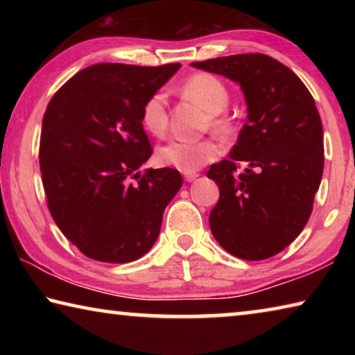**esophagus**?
Returning a JSON list of instances; mask_svg holds the SVG:
<instances>
[{
    "mask_svg": "<svg viewBox=\"0 0 355 355\" xmlns=\"http://www.w3.org/2000/svg\"><path fill=\"white\" fill-rule=\"evenodd\" d=\"M183 177H184L186 182H194V180L199 177V173H197V172H184Z\"/></svg>",
    "mask_w": 355,
    "mask_h": 355,
    "instance_id": "1",
    "label": "esophagus"
}]
</instances>
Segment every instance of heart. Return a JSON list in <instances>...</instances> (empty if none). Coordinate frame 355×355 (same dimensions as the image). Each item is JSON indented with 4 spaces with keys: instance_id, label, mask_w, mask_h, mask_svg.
Listing matches in <instances>:
<instances>
[{
    "instance_id": "b5f03b06",
    "label": "heart",
    "mask_w": 355,
    "mask_h": 355,
    "mask_svg": "<svg viewBox=\"0 0 355 355\" xmlns=\"http://www.w3.org/2000/svg\"><path fill=\"white\" fill-rule=\"evenodd\" d=\"M182 91L189 98L197 101L209 116V123L214 131H225L228 123L220 114L230 103L225 84L219 78L209 73H197L186 80ZM141 122L150 135L163 136L167 128V103L163 92H155L144 101L141 110ZM219 156V147L214 142L200 141L188 142L172 139L158 148L161 164L175 167L182 172H196Z\"/></svg>"
}]
</instances>
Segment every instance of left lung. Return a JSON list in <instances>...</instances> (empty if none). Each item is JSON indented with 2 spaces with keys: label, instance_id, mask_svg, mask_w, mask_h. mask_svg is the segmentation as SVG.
I'll use <instances>...</instances> for the list:
<instances>
[{
  "label": "left lung",
  "instance_id": "obj_1",
  "mask_svg": "<svg viewBox=\"0 0 355 355\" xmlns=\"http://www.w3.org/2000/svg\"><path fill=\"white\" fill-rule=\"evenodd\" d=\"M236 83L248 105L230 159L207 173L219 186L209 228L228 254L264 260L290 245L311 214L324 169L315 100L299 76L274 58L250 53L192 62ZM236 162L246 169L235 174Z\"/></svg>",
  "mask_w": 355,
  "mask_h": 355
}]
</instances>
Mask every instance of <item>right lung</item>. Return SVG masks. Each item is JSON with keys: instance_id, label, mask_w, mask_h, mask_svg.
<instances>
[{"instance_id": "1", "label": "right lung", "mask_w": 355, "mask_h": 355, "mask_svg": "<svg viewBox=\"0 0 355 355\" xmlns=\"http://www.w3.org/2000/svg\"><path fill=\"white\" fill-rule=\"evenodd\" d=\"M180 67L91 65L46 106L39 161L48 208L64 236L92 260L130 263L146 255L182 188L177 169L137 171L152 156L144 101Z\"/></svg>"}]
</instances>
